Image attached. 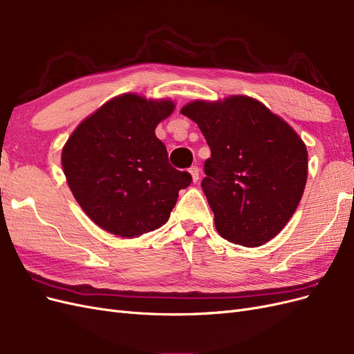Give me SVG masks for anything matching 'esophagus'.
I'll list each match as a JSON object with an SVG mask.
<instances>
[{
	"mask_svg": "<svg viewBox=\"0 0 354 354\" xmlns=\"http://www.w3.org/2000/svg\"><path fill=\"white\" fill-rule=\"evenodd\" d=\"M189 173L192 174V178H194V181L196 183V181L199 180V168L196 167V165H194V167H190V169H189Z\"/></svg>",
	"mask_w": 354,
	"mask_h": 354,
	"instance_id": "esophagus-1",
	"label": "esophagus"
}]
</instances>
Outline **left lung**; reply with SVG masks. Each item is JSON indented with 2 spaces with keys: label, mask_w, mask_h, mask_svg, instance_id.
I'll return each instance as SVG.
<instances>
[{
  "label": "left lung",
  "mask_w": 354,
  "mask_h": 354,
  "mask_svg": "<svg viewBox=\"0 0 354 354\" xmlns=\"http://www.w3.org/2000/svg\"><path fill=\"white\" fill-rule=\"evenodd\" d=\"M181 113L211 149L202 190L220 236L242 246L273 239L292 217L307 180V149L298 134L246 95L192 102Z\"/></svg>",
  "instance_id": "1"
}]
</instances>
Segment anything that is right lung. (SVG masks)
I'll use <instances>...</instances> for the list:
<instances>
[{
	"label": "right lung",
	"mask_w": 354,
	"mask_h": 354,
	"mask_svg": "<svg viewBox=\"0 0 354 354\" xmlns=\"http://www.w3.org/2000/svg\"><path fill=\"white\" fill-rule=\"evenodd\" d=\"M173 111V102L124 94L82 121L63 147L62 165L75 199L106 232L134 238L159 229L178 190L192 183L187 171L171 167L155 136Z\"/></svg>",
	"instance_id": "add662e5"
}]
</instances>
